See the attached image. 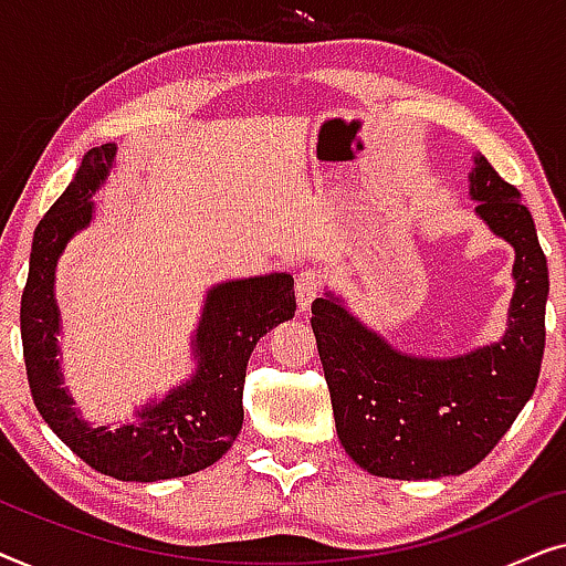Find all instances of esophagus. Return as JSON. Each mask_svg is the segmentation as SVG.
Segmentation results:
<instances>
[{"label": "esophagus", "instance_id": "34e87169", "mask_svg": "<svg viewBox=\"0 0 566 566\" xmlns=\"http://www.w3.org/2000/svg\"><path fill=\"white\" fill-rule=\"evenodd\" d=\"M319 291L322 277L316 275V270H304V273L296 277V301L301 312H308V306H312V301L319 296Z\"/></svg>", "mask_w": 566, "mask_h": 566}]
</instances>
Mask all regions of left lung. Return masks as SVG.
I'll use <instances>...</instances> for the list:
<instances>
[{"label":"left lung","mask_w":566,"mask_h":566,"mask_svg":"<svg viewBox=\"0 0 566 566\" xmlns=\"http://www.w3.org/2000/svg\"><path fill=\"white\" fill-rule=\"evenodd\" d=\"M474 213L513 247V298L497 343L451 358L401 353L363 324L343 296L312 304L337 438L374 476L440 479L474 469L536 389L546 343L548 268L521 192L474 154Z\"/></svg>","instance_id":"8db88e82"}]
</instances>
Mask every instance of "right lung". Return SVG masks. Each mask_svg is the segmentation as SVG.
Instances as JSON below:
<instances>
[{
	"mask_svg": "<svg viewBox=\"0 0 566 566\" xmlns=\"http://www.w3.org/2000/svg\"><path fill=\"white\" fill-rule=\"evenodd\" d=\"M115 144L84 154L74 180L33 234L20 335L33 401L49 428L99 474L120 482H161L196 474L221 459L242 430L247 360L262 335L296 314L289 273L221 281L206 291L192 332L196 370L134 412V420L95 424L74 407L61 370L56 265L66 244L95 219V192L115 165Z\"/></svg>",
	"mask_w": 566,
	"mask_h": 566,
	"instance_id": "add662e5",
	"label": "right lung"
}]
</instances>
